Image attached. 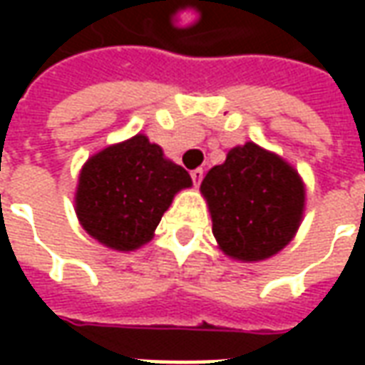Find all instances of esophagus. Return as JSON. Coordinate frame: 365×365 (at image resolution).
<instances>
[{
	"mask_svg": "<svg viewBox=\"0 0 365 365\" xmlns=\"http://www.w3.org/2000/svg\"><path fill=\"white\" fill-rule=\"evenodd\" d=\"M191 180H193L195 185H199L201 180H203V170H201V168H197V170H191Z\"/></svg>",
	"mask_w": 365,
	"mask_h": 365,
	"instance_id": "esophagus-1",
	"label": "esophagus"
}]
</instances>
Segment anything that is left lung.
I'll list each match as a JSON object with an SVG mask.
<instances>
[{"label":"left lung","mask_w":365,"mask_h":365,"mask_svg":"<svg viewBox=\"0 0 365 365\" xmlns=\"http://www.w3.org/2000/svg\"><path fill=\"white\" fill-rule=\"evenodd\" d=\"M217 246L238 262L268 260L289 245L305 213V183L279 154L246 143L201 182Z\"/></svg>","instance_id":"obj_1"}]
</instances>
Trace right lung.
Instances as JSON below:
<instances>
[{
    "mask_svg": "<svg viewBox=\"0 0 365 365\" xmlns=\"http://www.w3.org/2000/svg\"><path fill=\"white\" fill-rule=\"evenodd\" d=\"M191 185L190 174L138 133L88 158L78 178L76 215L99 245L133 252L150 242L175 193Z\"/></svg>",
    "mask_w": 365,
    "mask_h": 365,
    "instance_id": "right-lung-1",
    "label": "right lung"
}]
</instances>
